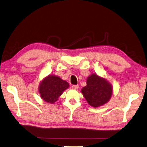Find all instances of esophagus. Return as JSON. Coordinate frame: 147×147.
Here are the masks:
<instances>
[{
  "mask_svg": "<svg viewBox=\"0 0 147 147\" xmlns=\"http://www.w3.org/2000/svg\"><path fill=\"white\" fill-rule=\"evenodd\" d=\"M71 88L73 89H78L79 88V86H78V85H72Z\"/></svg>",
  "mask_w": 147,
  "mask_h": 147,
  "instance_id": "obj_1",
  "label": "esophagus"
}]
</instances>
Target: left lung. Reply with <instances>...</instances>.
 Listing matches in <instances>:
<instances>
[{"label": "left lung", "mask_w": 147, "mask_h": 147, "mask_svg": "<svg viewBox=\"0 0 147 147\" xmlns=\"http://www.w3.org/2000/svg\"><path fill=\"white\" fill-rule=\"evenodd\" d=\"M81 92L89 105L99 107L110 100L113 88L107 79L94 73L87 77V85L82 88Z\"/></svg>", "instance_id": "1"}]
</instances>
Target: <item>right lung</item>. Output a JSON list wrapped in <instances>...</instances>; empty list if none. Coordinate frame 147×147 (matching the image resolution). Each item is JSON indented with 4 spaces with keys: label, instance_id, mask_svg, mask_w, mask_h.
<instances>
[{
    "label": "right lung",
    "instance_id": "right-lung-1",
    "mask_svg": "<svg viewBox=\"0 0 147 147\" xmlns=\"http://www.w3.org/2000/svg\"><path fill=\"white\" fill-rule=\"evenodd\" d=\"M69 87L67 82L55 75H48L42 80L38 86L40 98L47 103L53 104Z\"/></svg>",
    "mask_w": 147,
    "mask_h": 147
}]
</instances>
